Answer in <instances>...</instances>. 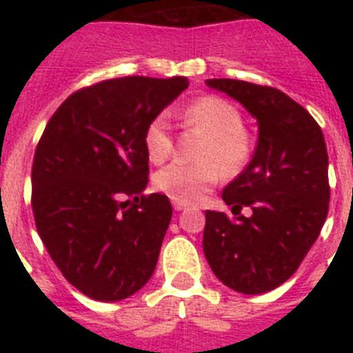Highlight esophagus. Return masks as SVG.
I'll return each instance as SVG.
<instances>
[{
  "instance_id": "1",
  "label": "esophagus",
  "mask_w": 353,
  "mask_h": 353,
  "mask_svg": "<svg viewBox=\"0 0 353 353\" xmlns=\"http://www.w3.org/2000/svg\"><path fill=\"white\" fill-rule=\"evenodd\" d=\"M172 207H174V210H177V212L183 209H187V205L181 203V201H174V203H172Z\"/></svg>"
}]
</instances>
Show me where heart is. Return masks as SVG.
Here are the masks:
<instances>
[{"mask_svg": "<svg viewBox=\"0 0 353 353\" xmlns=\"http://www.w3.org/2000/svg\"><path fill=\"white\" fill-rule=\"evenodd\" d=\"M185 126L198 128L205 133L198 148L203 161H174L161 168L154 177L157 190L174 201L194 203L207 194L223 174H234L249 157V141L240 113L232 104L218 97H201L177 113ZM144 150L152 163H163L174 152V137L163 115L150 121L144 132Z\"/></svg>", "mask_w": 353, "mask_h": 353, "instance_id": "b5f03b06", "label": "heart"}]
</instances>
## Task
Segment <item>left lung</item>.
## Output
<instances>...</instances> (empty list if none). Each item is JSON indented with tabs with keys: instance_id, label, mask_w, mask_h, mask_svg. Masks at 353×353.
Here are the masks:
<instances>
[{
	"instance_id": "left-lung-1",
	"label": "left lung",
	"mask_w": 353,
	"mask_h": 353,
	"mask_svg": "<svg viewBox=\"0 0 353 353\" xmlns=\"http://www.w3.org/2000/svg\"><path fill=\"white\" fill-rule=\"evenodd\" d=\"M207 85L256 119L258 143L251 163L221 194L232 218L205 212V258L227 288L260 295L295 273L326 221V143L315 119L280 90L232 79ZM243 206L252 209L249 219Z\"/></svg>"
}]
</instances>
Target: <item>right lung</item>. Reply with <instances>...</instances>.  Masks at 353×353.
Wrapping results in <instances>:
<instances>
[{
	"instance_id": "1",
	"label": "right lung",
	"mask_w": 353,
	"mask_h": 353,
	"mask_svg": "<svg viewBox=\"0 0 353 353\" xmlns=\"http://www.w3.org/2000/svg\"><path fill=\"white\" fill-rule=\"evenodd\" d=\"M188 88L185 77H124L68 97L32 163V212L49 256L85 296L117 302L154 274L172 205L144 196V132Z\"/></svg>"
}]
</instances>
